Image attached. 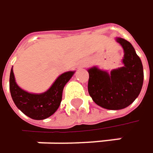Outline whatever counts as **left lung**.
<instances>
[{
	"instance_id": "1",
	"label": "left lung",
	"mask_w": 153,
	"mask_h": 153,
	"mask_svg": "<svg viewBox=\"0 0 153 153\" xmlns=\"http://www.w3.org/2000/svg\"><path fill=\"white\" fill-rule=\"evenodd\" d=\"M124 57L121 68L107 72L93 67L88 70V93L97 105L117 110L131 105L140 94L144 81L143 65L130 42L118 37Z\"/></svg>"
}]
</instances>
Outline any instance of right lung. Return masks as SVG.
<instances>
[{
    "mask_svg": "<svg viewBox=\"0 0 153 153\" xmlns=\"http://www.w3.org/2000/svg\"><path fill=\"white\" fill-rule=\"evenodd\" d=\"M13 68V67H12ZM74 72H66L59 77L48 90L43 94H30L20 88L16 83L13 69L9 77V89L16 106L23 114L35 120L51 117L59 107L65 85Z\"/></svg>",
    "mask_w": 153,
    "mask_h": 153,
    "instance_id": "1",
    "label": "right lung"
}]
</instances>
